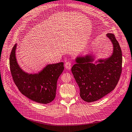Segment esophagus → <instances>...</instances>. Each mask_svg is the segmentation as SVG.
I'll list each match as a JSON object with an SVG mask.
<instances>
[{"mask_svg":"<svg viewBox=\"0 0 132 132\" xmlns=\"http://www.w3.org/2000/svg\"><path fill=\"white\" fill-rule=\"evenodd\" d=\"M71 66H72V64H71V63L69 62V61H67V62H66L65 64V68H66L67 69H68V70H70V69H71Z\"/></svg>","mask_w":132,"mask_h":132,"instance_id":"1","label":"esophagus"}]
</instances>
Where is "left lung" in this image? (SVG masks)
<instances>
[{"mask_svg": "<svg viewBox=\"0 0 132 132\" xmlns=\"http://www.w3.org/2000/svg\"><path fill=\"white\" fill-rule=\"evenodd\" d=\"M113 46L112 53L106 58L95 61L92 54L79 55L71 71L80 87L82 100L92 102L99 100L115 89L122 71V52L114 34L107 33Z\"/></svg>", "mask_w": 132, "mask_h": 132, "instance_id": "8db88e82", "label": "left lung"}]
</instances>
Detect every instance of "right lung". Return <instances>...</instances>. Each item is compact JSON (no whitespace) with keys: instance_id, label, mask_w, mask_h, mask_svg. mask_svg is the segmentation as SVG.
<instances>
[{"instance_id":"right-lung-1","label":"right lung","mask_w":132,"mask_h":132,"mask_svg":"<svg viewBox=\"0 0 132 132\" xmlns=\"http://www.w3.org/2000/svg\"><path fill=\"white\" fill-rule=\"evenodd\" d=\"M17 43L12 50L10 65L12 76L20 92L37 103L47 104L56 96L57 81L64 70V63L47 64L37 73H29L23 70L16 56Z\"/></svg>"}]
</instances>
